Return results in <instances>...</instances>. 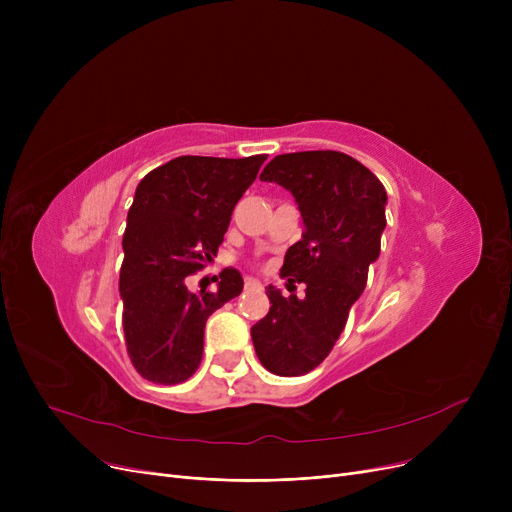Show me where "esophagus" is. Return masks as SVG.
Returning a JSON list of instances; mask_svg holds the SVG:
<instances>
[{"instance_id": "34e87169", "label": "esophagus", "mask_w": 512, "mask_h": 512, "mask_svg": "<svg viewBox=\"0 0 512 512\" xmlns=\"http://www.w3.org/2000/svg\"><path fill=\"white\" fill-rule=\"evenodd\" d=\"M259 286H261V284H259V280H255V278H247V280H245V288H247V290L259 288Z\"/></svg>"}]
</instances>
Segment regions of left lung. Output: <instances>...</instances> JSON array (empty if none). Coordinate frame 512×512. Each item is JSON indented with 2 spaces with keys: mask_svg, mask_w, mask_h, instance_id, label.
I'll return each instance as SVG.
<instances>
[{
  "mask_svg": "<svg viewBox=\"0 0 512 512\" xmlns=\"http://www.w3.org/2000/svg\"><path fill=\"white\" fill-rule=\"evenodd\" d=\"M259 178L292 193L305 226L280 270L288 290L303 282L305 294L284 297L270 284L272 307L251 328L261 365L292 378L330 355L363 294L369 265L380 257L388 195L363 164L340 151L284 153Z\"/></svg>",
  "mask_w": 512,
  "mask_h": 512,
  "instance_id": "obj_1",
  "label": "left lung"
}]
</instances>
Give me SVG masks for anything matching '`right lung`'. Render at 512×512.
I'll list each match as a JSON object with an SVG mask.
<instances>
[{"label": "right lung", "instance_id": "right-lung-1", "mask_svg": "<svg viewBox=\"0 0 512 512\" xmlns=\"http://www.w3.org/2000/svg\"><path fill=\"white\" fill-rule=\"evenodd\" d=\"M267 157L182 155L137 186L122 238V326L130 361L153 384H180L203 357L207 317L242 292L234 267L215 292H191L186 276L218 255L230 215Z\"/></svg>", "mask_w": 512, "mask_h": 512}]
</instances>
